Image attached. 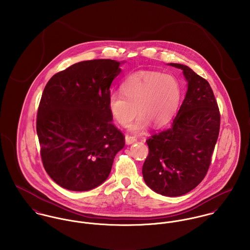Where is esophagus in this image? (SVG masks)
I'll return each instance as SVG.
<instances>
[{"mask_svg":"<svg viewBox=\"0 0 250 250\" xmlns=\"http://www.w3.org/2000/svg\"><path fill=\"white\" fill-rule=\"evenodd\" d=\"M125 141H126L127 144H132V143L137 142V138L135 136H131V135L127 134L126 137H125Z\"/></svg>","mask_w":250,"mask_h":250,"instance_id":"34e87169","label":"esophagus"}]
</instances>
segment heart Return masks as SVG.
Instances as JSON below:
<instances>
[{
    "mask_svg": "<svg viewBox=\"0 0 250 250\" xmlns=\"http://www.w3.org/2000/svg\"><path fill=\"white\" fill-rule=\"evenodd\" d=\"M121 93H111L107 107L113 119L127 126L140 112L131 130L141 132L149 123L167 124L175 114L182 97V86L172 74L141 70L129 75L121 83Z\"/></svg>",
    "mask_w": 250,
    "mask_h": 250,
    "instance_id": "heart-1",
    "label": "heart"
}]
</instances>
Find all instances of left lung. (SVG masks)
Instances as JSON below:
<instances>
[{"label": "left lung", "mask_w": 250, "mask_h": 250, "mask_svg": "<svg viewBox=\"0 0 250 250\" xmlns=\"http://www.w3.org/2000/svg\"><path fill=\"white\" fill-rule=\"evenodd\" d=\"M182 69L188 91L171 127L152 135L143 167L146 185L165 196L188 193L206 176L219 134L220 113L207 80L189 67Z\"/></svg>", "instance_id": "1"}]
</instances>
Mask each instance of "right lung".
<instances>
[{"label": "right lung", "mask_w": 250, "mask_h": 250, "mask_svg": "<svg viewBox=\"0 0 250 250\" xmlns=\"http://www.w3.org/2000/svg\"><path fill=\"white\" fill-rule=\"evenodd\" d=\"M120 62L75 63L47 83L37 109L36 132L48 175L75 191L92 189L107 178L125 137L107 107Z\"/></svg>", "instance_id": "add662e5"}]
</instances>
